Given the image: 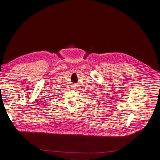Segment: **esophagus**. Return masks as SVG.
I'll list each match as a JSON object with an SVG mask.
<instances>
[{"instance_id": "obj_1", "label": "esophagus", "mask_w": 160, "mask_h": 160, "mask_svg": "<svg viewBox=\"0 0 160 160\" xmlns=\"http://www.w3.org/2000/svg\"><path fill=\"white\" fill-rule=\"evenodd\" d=\"M76 88H77V85H75V84H73L72 85V88L73 89H76Z\"/></svg>"}]
</instances>
